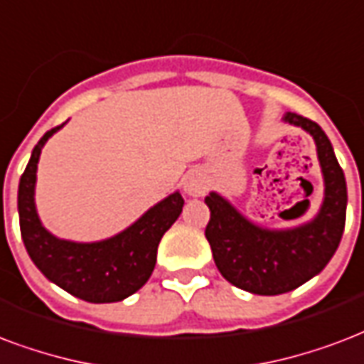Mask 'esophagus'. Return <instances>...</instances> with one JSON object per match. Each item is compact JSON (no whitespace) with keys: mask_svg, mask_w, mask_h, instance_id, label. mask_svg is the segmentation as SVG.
Listing matches in <instances>:
<instances>
[{"mask_svg":"<svg viewBox=\"0 0 364 364\" xmlns=\"http://www.w3.org/2000/svg\"><path fill=\"white\" fill-rule=\"evenodd\" d=\"M182 186H184V192L188 196H193V198H201V196L209 192V180L201 171L188 172Z\"/></svg>","mask_w":364,"mask_h":364,"instance_id":"esophagus-1","label":"esophagus"}]
</instances>
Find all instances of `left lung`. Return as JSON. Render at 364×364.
Returning a JSON list of instances; mask_svg holds the SVG:
<instances>
[{"label":"left lung","instance_id":"obj_1","mask_svg":"<svg viewBox=\"0 0 364 364\" xmlns=\"http://www.w3.org/2000/svg\"><path fill=\"white\" fill-rule=\"evenodd\" d=\"M282 120L303 128L315 140L324 178V198L315 217L276 230L251 223L220 193L205 198L211 211L205 237L217 269L232 286L257 296L286 294L318 274L338 250L346 226L348 186L328 136L301 114L286 113Z\"/></svg>","mask_w":364,"mask_h":364}]
</instances>
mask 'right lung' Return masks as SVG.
<instances>
[{
    "mask_svg": "<svg viewBox=\"0 0 364 364\" xmlns=\"http://www.w3.org/2000/svg\"><path fill=\"white\" fill-rule=\"evenodd\" d=\"M65 127L43 134L18 182V223L24 247L49 282L90 303H114L136 294L149 280L163 234L180 217L184 199L171 193L134 224L100 242H70L46 230L36 211V171L46 141Z\"/></svg>",
    "mask_w": 364,
    "mask_h": 364,
    "instance_id": "1",
    "label": "right lung"
}]
</instances>
